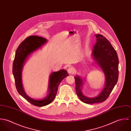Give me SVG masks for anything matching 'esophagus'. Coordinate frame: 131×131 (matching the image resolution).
<instances>
[{
    "label": "esophagus",
    "mask_w": 131,
    "mask_h": 131,
    "mask_svg": "<svg viewBox=\"0 0 131 131\" xmlns=\"http://www.w3.org/2000/svg\"><path fill=\"white\" fill-rule=\"evenodd\" d=\"M68 72L70 74H73L75 72L74 68H73V67L69 68V69L68 70Z\"/></svg>",
    "instance_id": "esophagus-1"
}]
</instances>
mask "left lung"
Here are the masks:
<instances>
[{
	"label": "left lung",
	"instance_id": "1",
	"mask_svg": "<svg viewBox=\"0 0 131 131\" xmlns=\"http://www.w3.org/2000/svg\"><path fill=\"white\" fill-rule=\"evenodd\" d=\"M97 42L94 45L92 56L105 75V86L103 91L96 97L88 98L81 92L82 80L75 77V91L80 99L87 104L102 102L107 99L116 85L118 78V58L117 53L110 41L103 35L96 34Z\"/></svg>",
	"mask_w": 131,
	"mask_h": 131
}]
</instances>
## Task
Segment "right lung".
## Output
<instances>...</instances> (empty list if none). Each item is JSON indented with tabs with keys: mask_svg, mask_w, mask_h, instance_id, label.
Returning a JSON list of instances; mask_svg holds the SVG:
<instances>
[{
	"mask_svg": "<svg viewBox=\"0 0 131 131\" xmlns=\"http://www.w3.org/2000/svg\"><path fill=\"white\" fill-rule=\"evenodd\" d=\"M47 41L45 38L37 36H31L26 38L17 48L13 65V73L14 76L16 89L26 100L32 104L44 106L50 104L56 96L57 89L60 83L69 74L66 70H61L51 74L49 79V93L42 100H35L27 96L23 89L21 83V71L25 60L32 52L37 49Z\"/></svg>",
	"mask_w": 131,
	"mask_h": 131,
	"instance_id": "right-lung-1",
	"label": "right lung"
}]
</instances>
